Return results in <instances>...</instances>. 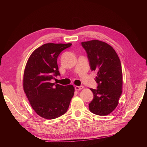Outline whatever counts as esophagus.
I'll return each mask as SVG.
<instances>
[{
  "label": "esophagus",
  "mask_w": 147,
  "mask_h": 147,
  "mask_svg": "<svg viewBox=\"0 0 147 147\" xmlns=\"http://www.w3.org/2000/svg\"><path fill=\"white\" fill-rule=\"evenodd\" d=\"M83 88V86H75V90L77 91H79V90H82Z\"/></svg>",
  "instance_id": "obj_1"
}]
</instances>
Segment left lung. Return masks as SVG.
<instances>
[{
  "mask_svg": "<svg viewBox=\"0 0 147 147\" xmlns=\"http://www.w3.org/2000/svg\"><path fill=\"white\" fill-rule=\"evenodd\" d=\"M92 71L97 72V88L92 89L93 98L89 104L90 112L106 115L116 108L122 93L123 73L117 53L107 43L97 40L82 42Z\"/></svg>",
  "mask_w": 147,
  "mask_h": 147,
  "instance_id": "left-lung-1",
  "label": "left lung"
}]
</instances>
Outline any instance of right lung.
<instances>
[{"instance_id": "obj_1", "label": "right lung", "mask_w": 147, "mask_h": 147, "mask_svg": "<svg viewBox=\"0 0 147 147\" xmlns=\"http://www.w3.org/2000/svg\"><path fill=\"white\" fill-rule=\"evenodd\" d=\"M71 43H45L34 51L28 60L23 77V88L36 113L47 119L61 116L67 112L74 88L51 83L60 76L57 58Z\"/></svg>"}]
</instances>
